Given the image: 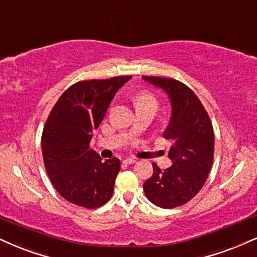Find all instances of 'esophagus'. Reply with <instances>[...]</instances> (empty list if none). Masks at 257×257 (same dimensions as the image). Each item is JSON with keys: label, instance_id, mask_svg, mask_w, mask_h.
<instances>
[{"label": "esophagus", "instance_id": "1", "mask_svg": "<svg viewBox=\"0 0 257 257\" xmlns=\"http://www.w3.org/2000/svg\"><path fill=\"white\" fill-rule=\"evenodd\" d=\"M136 162H137V160H136V158H125V160H123V163H126V164H134Z\"/></svg>", "mask_w": 257, "mask_h": 257}]
</instances>
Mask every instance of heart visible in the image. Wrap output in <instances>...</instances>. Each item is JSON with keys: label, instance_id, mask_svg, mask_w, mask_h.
Here are the masks:
<instances>
[{"label": "heart", "instance_id": "obj_1", "mask_svg": "<svg viewBox=\"0 0 257 257\" xmlns=\"http://www.w3.org/2000/svg\"><path fill=\"white\" fill-rule=\"evenodd\" d=\"M135 103L137 109L141 108H153L156 110L158 108V101L155 95H153L149 91H141L136 95Z\"/></svg>", "mask_w": 257, "mask_h": 257}]
</instances>
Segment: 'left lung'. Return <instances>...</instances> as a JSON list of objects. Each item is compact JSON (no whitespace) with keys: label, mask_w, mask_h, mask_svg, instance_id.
<instances>
[{"label":"left lung","mask_w":257,"mask_h":257,"mask_svg":"<svg viewBox=\"0 0 257 257\" xmlns=\"http://www.w3.org/2000/svg\"><path fill=\"white\" fill-rule=\"evenodd\" d=\"M142 78L169 97L172 116L163 137L172 142L168 156L173 162L166 170L153 163L154 174L143 189L154 205L174 208L194 198L207 179L213 162V127L200 100L182 82L155 76Z\"/></svg>","instance_id":"left-lung-1"}]
</instances>
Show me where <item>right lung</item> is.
Listing matches in <instances>:
<instances>
[{
  "instance_id": "1",
  "label": "right lung",
  "mask_w": 257,
  "mask_h": 257,
  "mask_svg": "<svg viewBox=\"0 0 257 257\" xmlns=\"http://www.w3.org/2000/svg\"><path fill=\"white\" fill-rule=\"evenodd\" d=\"M131 76L81 81L59 97L41 136L45 169L56 191L81 207L96 208L113 194L116 157L102 161L89 144L114 95Z\"/></svg>"
}]
</instances>
